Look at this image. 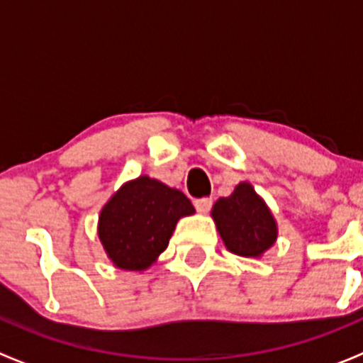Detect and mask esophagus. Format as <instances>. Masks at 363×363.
I'll list each match as a JSON object with an SVG mask.
<instances>
[{"label": "esophagus", "mask_w": 363, "mask_h": 363, "mask_svg": "<svg viewBox=\"0 0 363 363\" xmlns=\"http://www.w3.org/2000/svg\"><path fill=\"white\" fill-rule=\"evenodd\" d=\"M195 207L200 214H207L212 207V200L211 199H199L195 200Z\"/></svg>", "instance_id": "34e87169"}]
</instances>
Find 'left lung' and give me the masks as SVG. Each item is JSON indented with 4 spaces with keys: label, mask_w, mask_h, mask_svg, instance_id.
<instances>
[{
    "label": "left lung",
    "mask_w": 363,
    "mask_h": 363,
    "mask_svg": "<svg viewBox=\"0 0 363 363\" xmlns=\"http://www.w3.org/2000/svg\"><path fill=\"white\" fill-rule=\"evenodd\" d=\"M212 219L233 255L258 258L277 239L276 219L250 182H240L228 199H219L212 207Z\"/></svg>",
    "instance_id": "left-lung-1"
}]
</instances>
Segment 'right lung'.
Wrapping results in <instances>:
<instances>
[{
  "instance_id": "1",
  "label": "right lung",
  "mask_w": 363,
  "mask_h": 363,
  "mask_svg": "<svg viewBox=\"0 0 363 363\" xmlns=\"http://www.w3.org/2000/svg\"><path fill=\"white\" fill-rule=\"evenodd\" d=\"M195 207L182 191L140 175L105 203L98 237L117 269L145 270L167 250L175 225Z\"/></svg>"
}]
</instances>
